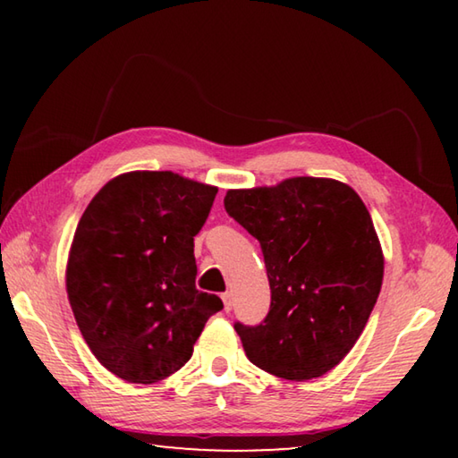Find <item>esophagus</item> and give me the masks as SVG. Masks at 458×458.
Listing matches in <instances>:
<instances>
[{
    "label": "esophagus",
    "instance_id": "obj_1",
    "mask_svg": "<svg viewBox=\"0 0 458 458\" xmlns=\"http://www.w3.org/2000/svg\"><path fill=\"white\" fill-rule=\"evenodd\" d=\"M222 301H224V309H226V311H230L232 305H234V299H232V293H230V291L224 293V294H222Z\"/></svg>",
    "mask_w": 458,
    "mask_h": 458
}]
</instances>
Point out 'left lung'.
<instances>
[{"instance_id": "obj_1", "label": "left lung", "mask_w": 458, "mask_h": 458, "mask_svg": "<svg viewBox=\"0 0 458 458\" xmlns=\"http://www.w3.org/2000/svg\"><path fill=\"white\" fill-rule=\"evenodd\" d=\"M226 212L259 240L270 311L236 323L246 358L276 377H321L350 353L384 278V252L366 204L331 177H289L228 190Z\"/></svg>"}]
</instances>
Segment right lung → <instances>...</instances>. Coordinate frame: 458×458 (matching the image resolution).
Here are the masks:
<instances>
[{
    "instance_id": "right-lung-1",
    "label": "right lung",
    "mask_w": 458,
    "mask_h": 458,
    "mask_svg": "<svg viewBox=\"0 0 458 458\" xmlns=\"http://www.w3.org/2000/svg\"><path fill=\"white\" fill-rule=\"evenodd\" d=\"M218 188L174 172H127L98 190L76 226L66 293L95 358L129 384H155L191 358L224 307L196 289L193 236Z\"/></svg>"
}]
</instances>
